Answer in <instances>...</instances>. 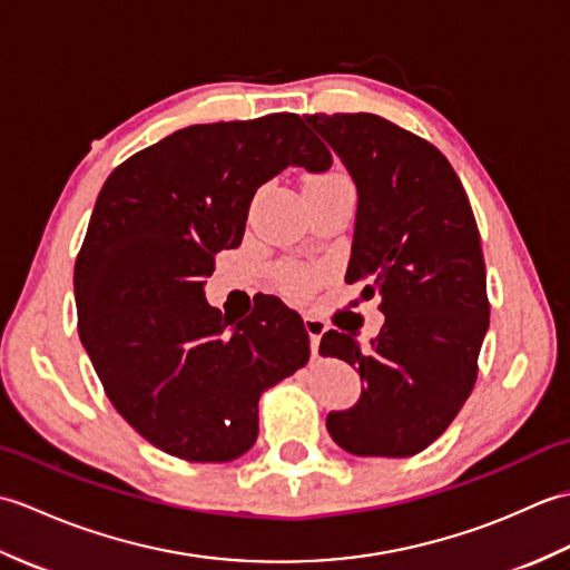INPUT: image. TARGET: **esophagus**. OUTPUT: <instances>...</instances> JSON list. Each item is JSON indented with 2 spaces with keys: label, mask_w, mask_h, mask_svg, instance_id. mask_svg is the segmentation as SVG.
Instances as JSON below:
<instances>
[{
  "label": "esophagus",
  "mask_w": 570,
  "mask_h": 570,
  "mask_svg": "<svg viewBox=\"0 0 570 570\" xmlns=\"http://www.w3.org/2000/svg\"><path fill=\"white\" fill-rule=\"evenodd\" d=\"M304 325H306V333L311 337V353L318 355V345H321V337L323 333L328 331V323L321 321V318H313V316H306L304 318Z\"/></svg>",
  "instance_id": "esophagus-1"
}]
</instances>
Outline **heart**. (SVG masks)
Instances as JSON below:
<instances>
[{
    "mask_svg": "<svg viewBox=\"0 0 570 570\" xmlns=\"http://www.w3.org/2000/svg\"><path fill=\"white\" fill-rule=\"evenodd\" d=\"M345 186H350V180L341 171H325L318 176H311L306 180V190H311V188L328 190V188H345ZM284 286L294 294L306 292V288L311 286V274L306 269H296V266H292V269L284 272Z\"/></svg>",
    "mask_w": 570,
    "mask_h": 570,
    "instance_id": "heart-1",
    "label": "heart"
}]
</instances>
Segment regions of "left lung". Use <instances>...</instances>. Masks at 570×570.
Masks as SVG:
<instances>
[{"label":"left lung","mask_w":570,"mask_h":570,"mask_svg":"<svg viewBox=\"0 0 570 570\" xmlns=\"http://www.w3.org/2000/svg\"><path fill=\"white\" fill-rule=\"evenodd\" d=\"M357 188L347 284L380 296L370 345L328 331L321 353L360 370L355 406L325 426L353 455L409 458L451 426L478 380L490 325L485 259L463 184L445 156L370 112L304 115Z\"/></svg>","instance_id":"obj_1"}]
</instances>
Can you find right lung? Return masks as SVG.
Wrapping results in <instances>:
<instances>
[{
	"mask_svg": "<svg viewBox=\"0 0 570 570\" xmlns=\"http://www.w3.org/2000/svg\"><path fill=\"white\" fill-rule=\"evenodd\" d=\"M298 115L178 129L119 164L76 259L78 333L131 429L190 463H227L259 433V396L304 367L308 333L282 298L245 321L205 301L215 252L239 247L254 193L288 166L328 171Z\"/></svg>",
	"mask_w": 570,
	"mask_h": 570,
	"instance_id": "1",
	"label": "right lung"
}]
</instances>
